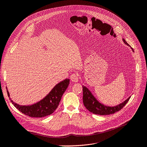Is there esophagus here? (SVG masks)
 Returning a JSON list of instances; mask_svg holds the SVG:
<instances>
[{"mask_svg":"<svg viewBox=\"0 0 147 147\" xmlns=\"http://www.w3.org/2000/svg\"><path fill=\"white\" fill-rule=\"evenodd\" d=\"M70 79L73 82H78L79 77H78V74H75V73L72 74L71 75V76H70Z\"/></svg>","mask_w":147,"mask_h":147,"instance_id":"1","label":"esophagus"}]
</instances>
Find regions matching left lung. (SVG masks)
Here are the masks:
<instances>
[{
    "mask_svg": "<svg viewBox=\"0 0 147 147\" xmlns=\"http://www.w3.org/2000/svg\"><path fill=\"white\" fill-rule=\"evenodd\" d=\"M123 42L125 43L128 46H129L127 42L124 39H122ZM130 47V46H129ZM133 51L134 50L133 48H131ZM83 87V102L84 106L86 107L89 111L93 113L95 115H108L111 114H114L115 113L121 110L122 108L126 105L127 103L128 102L131 96L129 97L128 98L123 102L121 104H119L115 107H109L106 106L104 104H101L98 100H97L94 96L91 93V92L85 86H82Z\"/></svg>",
    "mask_w": 147,
    "mask_h": 147,
    "instance_id": "left-lung-1",
    "label": "left lung"
}]
</instances>
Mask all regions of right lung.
<instances>
[{
    "label": "right lung",
    "mask_w": 147,
    "mask_h": 147,
    "mask_svg": "<svg viewBox=\"0 0 147 147\" xmlns=\"http://www.w3.org/2000/svg\"><path fill=\"white\" fill-rule=\"evenodd\" d=\"M69 84V79H66L57 84L43 99L31 105H20L14 103L8 96L14 106L24 115L31 117H43L50 115L56 110L62 96Z\"/></svg>",
    "instance_id": "right-lung-1"
}]
</instances>
